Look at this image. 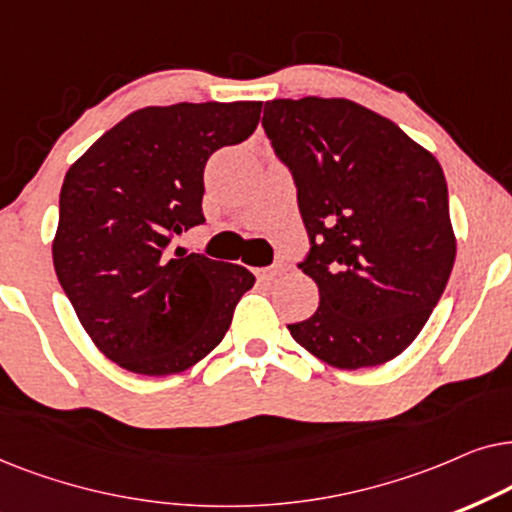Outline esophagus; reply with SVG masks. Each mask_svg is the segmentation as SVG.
<instances>
[{"label": "esophagus", "instance_id": "esophagus-1", "mask_svg": "<svg viewBox=\"0 0 512 512\" xmlns=\"http://www.w3.org/2000/svg\"><path fill=\"white\" fill-rule=\"evenodd\" d=\"M255 274H257V278H260V281L269 283V281H274L278 274H281V267H264V269H257Z\"/></svg>", "mask_w": 512, "mask_h": 512}]
</instances>
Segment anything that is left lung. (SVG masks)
Segmentation results:
<instances>
[{"mask_svg":"<svg viewBox=\"0 0 512 512\" xmlns=\"http://www.w3.org/2000/svg\"><path fill=\"white\" fill-rule=\"evenodd\" d=\"M264 131L297 187L311 250L299 269L320 304L288 325L306 351L358 370L410 346L456 257L447 182L435 156L346 98L269 100Z\"/></svg>","mask_w":512,"mask_h":512,"instance_id":"obj_1","label":"left lung"}]
</instances>
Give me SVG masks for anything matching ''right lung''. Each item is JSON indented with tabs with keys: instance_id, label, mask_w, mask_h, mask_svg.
Listing matches in <instances>:
<instances>
[{
	"instance_id": "add662e5",
	"label": "right lung",
	"mask_w": 512,
	"mask_h": 512,
	"mask_svg": "<svg viewBox=\"0 0 512 512\" xmlns=\"http://www.w3.org/2000/svg\"><path fill=\"white\" fill-rule=\"evenodd\" d=\"M262 102L142 107L100 135L60 189L53 267L93 344L128 372L163 377L227 335L255 276L170 241L206 222L203 168L250 138Z\"/></svg>"
}]
</instances>
